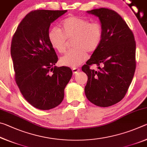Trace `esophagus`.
I'll return each mask as SVG.
<instances>
[{
    "mask_svg": "<svg viewBox=\"0 0 147 147\" xmlns=\"http://www.w3.org/2000/svg\"><path fill=\"white\" fill-rule=\"evenodd\" d=\"M72 71H73V74H76L80 71V69L78 68H73V69H72Z\"/></svg>",
    "mask_w": 147,
    "mask_h": 147,
    "instance_id": "1",
    "label": "esophagus"
}]
</instances>
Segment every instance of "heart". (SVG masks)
<instances>
[{
	"label": "heart",
	"mask_w": 147,
	"mask_h": 147,
	"mask_svg": "<svg viewBox=\"0 0 147 147\" xmlns=\"http://www.w3.org/2000/svg\"><path fill=\"white\" fill-rule=\"evenodd\" d=\"M61 30L53 27L49 31L48 39L53 49L59 53L65 51L67 39L73 38L74 49L68 51L60 59L64 66L76 68L86 60L87 52L93 53L100 46L102 39V27L98 23L76 16L69 17L61 23Z\"/></svg>",
	"instance_id": "obj_1"
}]
</instances>
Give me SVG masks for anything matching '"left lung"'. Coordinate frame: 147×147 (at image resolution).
<instances>
[{"label": "left lung", "instance_id": "1", "mask_svg": "<svg viewBox=\"0 0 147 147\" xmlns=\"http://www.w3.org/2000/svg\"><path fill=\"white\" fill-rule=\"evenodd\" d=\"M87 12L98 17L103 35L98 49L82 67L88 78L85 94L94 105L111 106L124 98L132 81L136 65L135 39L115 11L102 8ZM93 64L98 66L97 71L89 68Z\"/></svg>", "mask_w": 147, "mask_h": 147}]
</instances>
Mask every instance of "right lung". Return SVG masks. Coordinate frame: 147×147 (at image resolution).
Here are the masks:
<instances>
[{"label":"right lung","mask_w":147,"mask_h":147,"mask_svg":"<svg viewBox=\"0 0 147 147\" xmlns=\"http://www.w3.org/2000/svg\"><path fill=\"white\" fill-rule=\"evenodd\" d=\"M67 10L30 12L13 36L11 56L15 78L24 98L35 108L47 110L61 104L73 75L68 67L54 66L58 56L48 39L51 24Z\"/></svg>","instance_id":"obj_1"}]
</instances>
